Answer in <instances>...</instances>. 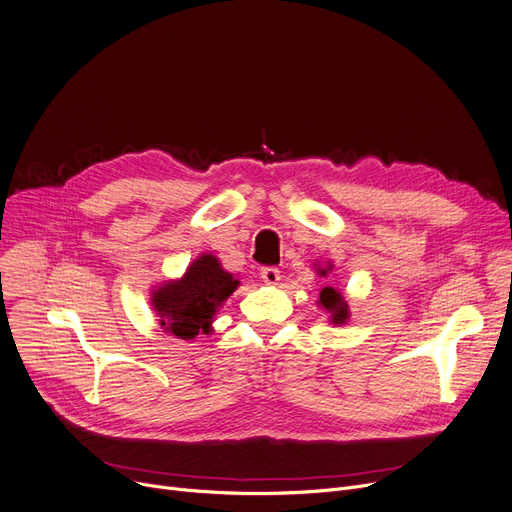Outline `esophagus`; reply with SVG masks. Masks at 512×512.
Returning <instances> with one entry per match:
<instances>
[{"mask_svg": "<svg viewBox=\"0 0 512 512\" xmlns=\"http://www.w3.org/2000/svg\"><path fill=\"white\" fill-rule=\"evenodd\" d=\"M261 280L265 282V284H278V280H280V270L278 267H274V265H267V267H261Z\"/></svg>", "mask_w": 512, "mask_h": 512, "instance_id": "obj_1", "label": "esophagus"}]
</instances>
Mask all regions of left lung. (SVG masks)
Segmentation results:
<instances>
[{
	"label": "left lung",
	"mask_w": 512,
	"mask_h": 512,
	"mask_svg": "<svg viewBox=\"0 0 512 512\" xmlns=\"http://www.w3.org/2000/svg\"><path fill=\"white\" fill-rule=\"evenodd\" d=\"M328 270H321L319 267V274L326 276ZM319 305H324V309H328L332 313L334 324H342V321L348 317V305L342 301V294L338 290H334L332 286H326L319 292Z\"/></svg>",
	"instance_id": "obj_1"
}]
</instances>
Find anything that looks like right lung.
<instances>
[{
  "label": "right lung",
  "instance_id": "1",
  "mask_svg": "<svg viewBox=\"0 0 512 512\" xmlns=\"http://www.w3.org/2000/svg\"><path fill=\"white\" fill-rule=\"evenodd\" d=\"M238 280L224 272L213 255L199 257L182 280L153 292V307L159 324L178 338L207 334L218 307L236 290Z\"/></svg>",
  "mask_w": 512,
  "mask_h": 512
}]
</instances>
